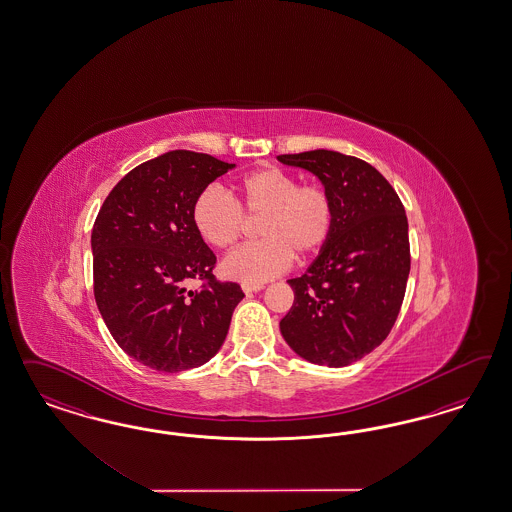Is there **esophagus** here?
Here are the masks:
<instances>
[{"instance_id":"34e87169","label":"esophagus","mask_w":512,"mask_h":512,"mask_svg":"<svg viewBox=\"0 0 512 512\" xmlns=\"http://www.w3.org/2000/svg\"><path fill=\"white\" fill-rule=\"evenodd\" d=\"M263 283H242V291L249 295V293H257V291H263Z\"/></svg>"}]
</instances>
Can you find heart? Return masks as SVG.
I'll list each match as a JSON object with an SVG mask.
<instances>
[{"mask_svg":"<svg viewBox=\"0 0 512 512\" xmlns=\"http://www.w3.org/2000/svg\"><path fill=\"white\" fill-rule=\"evenodd\" d=\"M248 219H261V242L236 249L223 263L227 278L263 283L285 272L296 257L325 246L334 229V204L325 187L300 186L278 167L249 172L236 184V201L219 187H206L193 204V225L212 248L229 249L246 233Z\"/></svg>","mask_w":512,"mask_h":512,"instance_id":"heart-1","label":"heart"}]
</instances>
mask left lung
<instances>
[{
    "label": "left lung",
    "mask_w": 512,
    "mask_h": 512,
    "mask_svg": "<svg viewBox=\"0 0 512 512\" xmlns=\"http://www.w3.org/2000/svg\"><path fill=\"white\" fill-rule=\"evenodd\" d=\"M310 171L334 204V229L317 259L287 283L295 302L281 336L311 364H353L387 338L411 268L402 201L370 163L332 150L278 155Z\"/></svg>",
    "instance_id": "8db88e82"
}]
</instances>
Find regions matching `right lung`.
<instances>
[{"mask_svg": "<svg viewBox=\"0 0 512 512\" xmlns=\"http://www.w3.org/2000/svg\"><path fill=\"white\" fill-rule=\"evenodd\" d=\"M233 163L172 150L127 172L93 223V295L112 338L157 372L202 366L221 349L244 293L214 278L193 204ZM189 278H206L187 292Z\"/></svg>", "mask_w": 512, "mask_h": 512, "instance_id": "1", "label": "right lung"}]
</instances>
